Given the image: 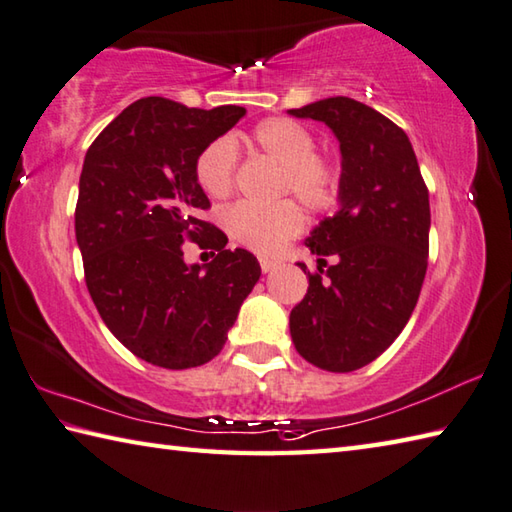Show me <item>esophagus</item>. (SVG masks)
<instances>
[{"label": "esophagus", "instance_id": "1", "mask_svg": "<svg viewBox=\"0 0 512 512\" xmlns=\"http://www.w3.org/2000/svg\"><path fill=\"white\" fill-rule=\"evenodd\" d=\"M274 267H276V260H272V258H260V269H263L265 274L272 272Z\"/></svg>", "mask_w": 512, "mask_h": 512}]
</instances>
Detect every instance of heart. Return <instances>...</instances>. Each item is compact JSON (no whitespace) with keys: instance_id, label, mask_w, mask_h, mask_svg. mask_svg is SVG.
I'll use <instances>...</instances> for the list:
<instances>
[{"instance_id":"heart-1","label":"heart","mask_w":512,"mask_h":512,"mask_svg":"<svg viewBox=\"0 0 512 512\" xmlns=\"http://www.w3.org/2000/svg\"><path fill=\"white\" fill-rule=\"evenodd\" d=\"M249 142L260 153L281 162V194H294L314 214H323L336 205L341 194V169L332 156L314 149V133L305 124L283 115L260 120L249 133ZM194 176L209 198H227L236 180V147L231 140L218 138L202 147L194 162ZM223 225L236 243L272 256L303 229L305 216L292 198L272 205L236 202L223 214Z\"/></svg>"}]
</instances>
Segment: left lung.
<instances>
[{"instance_id":"8db88e82","label":"left lung","mask_w":512,"mask_h":512,"mask_svg":"<svg viewBox=\"0 0 512 512\" xmlns=\"http://www.w3.org/2000/svg\"><path fill=\"white\" fill-rule=\"evenodd\" d=\"M321 120L341 142V207L305 240L318 258L289 314L296 352L327 372L381 356L410 321L428 269L430 200L406 131L352 98L289 109ZM325 255L335 263L327 266ZM327 266V270L322 267Z\"/></svg>"}]
</instances>
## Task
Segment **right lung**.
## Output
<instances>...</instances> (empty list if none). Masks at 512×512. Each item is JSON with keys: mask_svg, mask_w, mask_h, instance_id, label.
Here are the masks:
<instances>
[{"mask_svg": "<svg viewBox=\"0 0 512 512\" xmlns=\"http://www.w3.org/2000/svg\"><path fill=\"white\" fill-rule=\"evenodd\" d=\"M245 113L142 98L86 151L75 205L84 281L115 339L158 368H196L220 354L260 278L254 254L231 252L223 231L198 218L211 205L194 176L200 149ZM187 239L212 249L205 270L184 263Z\"/></svg>", "mask_w": 512, "mask_h": 512, "instance_id": "right-lung-1", "label": "right lung"}]
</instances>
